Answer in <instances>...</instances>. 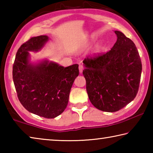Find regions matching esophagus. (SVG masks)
<instances>
[{"label": "esophagus", "mask_w": 153, "mask_h": 153, "mask_svg": "<svg viewBox=\"0 0 153 153\" xmlns=\"http://www.w3.org/2000/svg\"><path fill=\"white\" fill-rule=\"evenodd\" d=\"M83 69H84V67H83L82 65H79V71L80 74L82 73Z\"/></svg>", "instance_id": "obj_1"}]
</instances>
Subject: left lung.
<instances>
[{"label": "left lung", "instance_id": "left-lung-1", "mask_svg": "<svg viewBox=\"0 0 153 153\" xmlns=\"http://www.w3.org/2000/svg\"><path fill=\"white\" fill-rule=\"evenodd\" d=\"M117 42L109 51L87 56L83 75L92 104L105 112H115L135 98L142 73V63L133 41L115 31Z\"/></svg>", "mask_w": 153, "mask_h": 153}]
</instances>
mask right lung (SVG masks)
Returning a JSON list of instances; mask_svg holds the SVG:
<instances>
[{
    "instance_id": "right-lung-1",
    "label": "right lung",
    "mask_w": 153,
    "mask_h": 153,
    "mask_svg": "<svg viewBox=\"0 0 153 153\" xmlns=\"http://www.w3.org/2000/svg\"><path fill=\"white\" fill-rule=\"evenodd\" d=\"M47 36L31 38L18 49L13 66V79L18 99L28 111L53 119L63 112L76 77L78 65L67 67L55 63H29L28 51H37L48 40Z\"/></svg>"
}]
</instances>
